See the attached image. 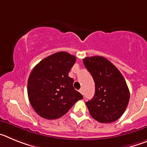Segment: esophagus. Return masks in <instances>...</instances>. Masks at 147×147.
Listing matches in <instances>:
<instances>
[{
	"label": "esophagus",
	"mask_w": 147,
	"mask_h": 147,
	"mask_svg": "<svg viewBox=\"0 0 147 147\" xmlns=\"http://www.w3.org/2000/svg\"><path fill=\"white\" fill-rule=\"evenodd\" d=\"M80 93H82V95H84V90H83V89H82V88H81V89L80 90Z\"/></svg>",
	"instance_id": "34e87169"
}]
</instances>
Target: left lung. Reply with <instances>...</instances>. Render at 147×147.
<instances>
[{"label": "left lung", "mask_w": 147, "mask_h": 147, "mask_svg": "<svg viewBox=\"0 0 147 147\" xmlns=\"http://www.w3.org/2000/svg\"><path fill=\"white\" fill-rule=\"evenodd\" d=\"M95 82V95L86 102L92 117L101 123H111L123 115L129 100V91L118 68L103 57L83 59Z\"/></svg>", "instance_id": "left-lung-1"}]
</instances>
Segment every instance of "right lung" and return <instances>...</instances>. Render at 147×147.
Segmentation results:
<instances>
[{
  "instance_id": "1",
  "label": "right lung",
  "mask_w": 147,
  "mask_h": 147,
  "mask_svg": "<svg viewBox=\"0 0 147 147\" xmlns=\"http://www.w3.org/2000/svg\"><path fill=\"white\" fill-rule=\"evenodd\" d=\"M76 60L75 56L60 51L43 59L33 68L27 90L30 103L40 116L59 119L83 98L74 88V80L68 76Z\"/></svg>"
}]
</instances>
